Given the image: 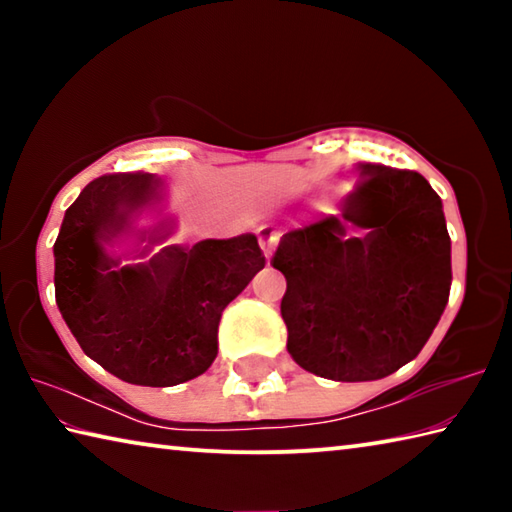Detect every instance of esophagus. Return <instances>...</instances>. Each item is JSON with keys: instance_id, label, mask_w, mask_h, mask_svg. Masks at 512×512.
Here are the masks:
<instances>
[{"instance_id": "34e87169", "label": "esophagus", "mask_w": 512, "mask_h": 512, "mask_svg": "<svg viewBox=\"0 0 512 512\" xmlns=\"http://www.w3.org/2000/svg\"><path fill=\"white\" fill-rule=\"evenodd\" d=\"M277 244H280V232L268 230V228L259 230V246H262L266 259H271V255H273V250L277 248Z\"/></svg>"}]
</instances>
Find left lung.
I'll return each instance as SVG.
<instances>
[{
  "instance_id": "obj_1",
  "label": "left lung",
  "mask_w": 512,
  "mask_h": 512,
  "mask_svg": "<svg viewBox=\"0 0 512 512\" xmlns=\"http://www.w3.org/2000/svg\"><path fill=\"white\" fill-rule=\"evenodd\" d=\"M336 214L287 232L282 318L300 368L334 381L393 375L418 357L452 287L443 201L418 171L359 164Z\"/></svg>"
}]
</instances>
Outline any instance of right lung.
I'll use <instances>...</instances> for the list:
<instances>
[{
  "mask_svg": "<svg viewBox=\"0 0 512 512\" xmlns=\"http://www.w3.org/2000/svg\"><path fill=\"white\" fill-rule=\"evenodd\" d=\"M153 173H110L69 205L54 244L56 305L83 352L137 386L212 366L219 320L266 259L255 235L173 241Z\"/></svg>",
  "mask_w": 512,
  "mask_h": 512,
  "instance_id": "1",
  "label": "right lung"
}]
</instances>
